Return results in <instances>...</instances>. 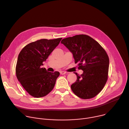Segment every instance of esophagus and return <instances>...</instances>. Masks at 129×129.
Wrapping results in <instances>:
<instances>
[{"instance_id": "esophagus-1", "label": "esophagus", "mask_w": 129, "mask_h": 129, "mask_svg": "<svg viewBox=\"0 0 129 129\" xmlns=\"http://www.w3.org/2000/svg\"><path fill=\"white\" fill-rule=\"evenodd\" d=\"M60 73L61 75H64V74H65V73H66V72L64 71H60Z\"/></svg>"}]
</instances>
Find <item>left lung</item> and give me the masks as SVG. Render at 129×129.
I'll return each mask as SVG.
<instances>
[{"label":"left lung","mask_w":129,"mask_h":129,"mask_svg":"<svg viewBox=\"0 0 129 129\" xmlns=\"http://www.w3.org/2000/svg\"><path fill=\"white\" fill-rule=\"evenodd\" d=\"M61 43L72 53L78 68L83 71L81 76L75 72L77 80L71 85L73 92L83 99L94 98L107 81L109 59L106 52L98 42L86 35L64 38Z\"/></svg>","instance_id":"left-lung-1"}]
</instances>
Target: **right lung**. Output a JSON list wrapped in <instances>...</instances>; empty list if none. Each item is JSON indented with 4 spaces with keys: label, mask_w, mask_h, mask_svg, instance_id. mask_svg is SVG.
I'll list each match as a JSON object with an SVG mask.
<instances>
[{
    "label": "right lung",
    "mask_w": 129,
    "mask_h": 129,
    "mask_svg": "<svg viewBox=\"0 0 129 129\" xmlns=\"http://www.w3.org/2000/svg\"><path fill=\"white\" fill-rule=\"evenodd\" d=\"M61 39H41L31 42L26 45L18 55L16 77L32 96L43 97L53 89L60 73L48 72L42 66Z\"/></svg>",
    "instance_id": "right-lung-1"
}]
</instances>
